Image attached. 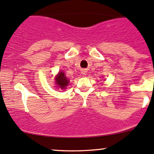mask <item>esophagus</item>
Wrapping results in <instances>:
<instances>
[{
    "mask_svg": "<svg viewBox=\"0 0 154 154\" xmlns=\"http://www.w3.org/2000/svg\"><path fill=\"white\" fill-rule=\"evenodd\" d=\"M85 73H86V71H85V70H82V75H85Z\"/></svg>",
    "mask_w": 154,
    "mask_h": 154,
    "instance_id": "esophagus-1",
    "label": "esophagus"
}]
</instances>
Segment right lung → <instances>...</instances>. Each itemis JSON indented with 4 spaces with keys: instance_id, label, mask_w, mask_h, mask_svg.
Returning <instances> with one entry per match:
<instances>
[{
    "instance_id": "add662e5",
    "label": "right lung",
    "mask_w": 154,
    "mask_h": 154,
    "mask_svg": "<svg viewBox=\"0 0 154 154\" xmlns=\"http://www.w3.org/2000/svg\"><path fill=\"white\" fill-rule=\"evenodd\" d=\"M69 80L67 78L65 73L63 71L59 72L57 75L55 77V84L57 85V87L60 89H65L66 87L69 85Z\"/></svg>"
}]
</instances>
